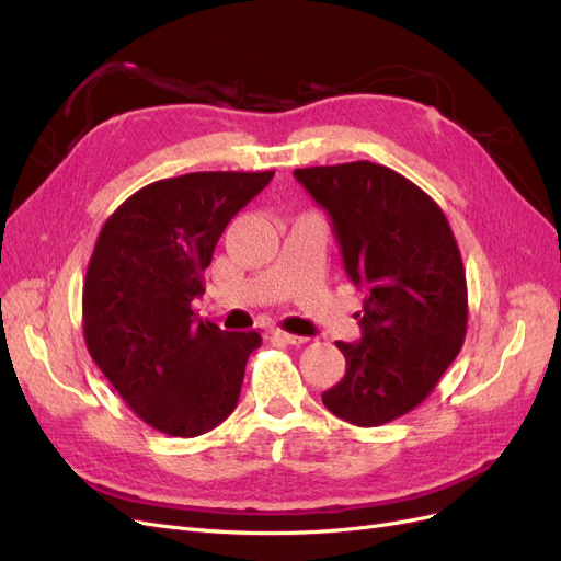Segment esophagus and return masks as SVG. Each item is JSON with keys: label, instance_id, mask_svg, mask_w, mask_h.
<instances>
[{"label": "esophagus", "instance_id": "1", "mask_svg": "<svg viewBox=\"0 0 561 561\" xmlns=\"http://www.w3.org/2000/svg\"><path fill=\"white\" fill-rule=\"evenodd\" d=\"M271 336L276 339V342H283V344H304L307 342V336H299V334H290V332H285V330H271Z\"/></svg>", "mask_w": 561, "mask_h": 561}]
</instances>
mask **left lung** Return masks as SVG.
<instances>
[{
  "instance_id": "obj_1",
  "label": "left lung",
  "mask_w": 561,
  "mask_h": 561,
  "mask_svg": "<svg viewBox=\"0 0 561 561\" xmlns=\"http://www.w3.org/2000/svg\"><path fill=\"white\" fill-rule=\"evenodd\" d=\"M295 178L330 213L346 274L367 293L363 339L336 342L346 375L322 402L353 426H383L426 400L463 346L461 250L443 208L386 165H311Z\"/></svg>"
}]
</instances>
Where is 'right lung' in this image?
I'll return each instance as SVG.
<instances>
[{
    "mask_svg": "<svg viewBox=\"0 0 561 561\" xmlns=\"http://www.w3.org/2000/svg\"><path fill=\"white\" fill-rule=\"evenodd\" d=\"M274 171H203L151 182L98 233L81 297L91 358L147 426L196 437L241 396L260 332H225L192 311L231 217Z\"/></svg>",
    "mask_w": 561,
    "mask_h": 561,
    "instance_id": "right-lung-1",
    "label": "right lung"
}]
</instances>
